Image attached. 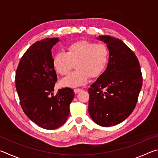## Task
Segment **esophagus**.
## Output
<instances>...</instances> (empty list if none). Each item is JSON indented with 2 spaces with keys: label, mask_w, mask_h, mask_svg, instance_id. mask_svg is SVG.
Returning a JSON list of instances; mask_svg holds the SVG:
<instances>
[{
  "label": "esophagus",
  "mask_w": 158,
  "mask_h": 158,
  "mask_svg": "<svg viewBox=\"0 0 158 158\" xmlns=\"http://www.w3.org/2000/svg\"><path fill=\"white\" fill-rule=\"evenodd\" d=\"M81 90H82V89H74V93H78L80 91H81Z\"/></svg>",
  "instance_id": "esophagus-1"
}]
</instances>
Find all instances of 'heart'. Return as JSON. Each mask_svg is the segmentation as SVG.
<instances>
[{"mask_svg": "<svg viewBox=\"0 0 158 158\" xmlns=\"http://www.w3.org/2000/svg\"><path fill=\"white\" fill-rule=\"evenodd\" d=\"M108 48L102 44H95L88 41H79L69 45L67 52H60L54 57L55 69L65 75L77 62L75 71L61 79L63 86L75 88L85 84L90 77H98L105 70L109 62Z\"/></svg>", "mask_w": 158, "mask_h": 158, "instance_id": "obj_1", "label": "heart"}]
</instances>
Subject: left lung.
<instances>
[{"mask_svg":"<svg viewBox=\"0 0 158 158\" xmlns=\"http://www.w3.org/2000/svg\"><path fill=\"white\" fill-rule=\"evenodd\" d=\"M97 39L106 44L109 58L106 70L89 89V112L95 123L111 127L125 121L135 108L142 74L137 56L123 42L109 35Z\"/></svg>","mask_w":158,"mask_h":158,"instance_id":"left-lung-1","label":"left lung"}]
</instances>
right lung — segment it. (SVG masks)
Masks as SVG:
<instances>
[{"instance_id":"1","label":"right lung","mask_w":158,"mask_h":158,"mask_svg":"<svg viewBox=\"0 0 158 158\" xmlns=\"http://www.w3.org/2000/svg\"><path fill=\"white\" fill-rule=\"evenodd\" d=\"M60 41L46 38L34 43L21 57L16 72V89L23 111L39 127L55 130L65 123L74 97L69 88L53 95L57 75L52 49Z\"/></svg>"}]
</instances>
